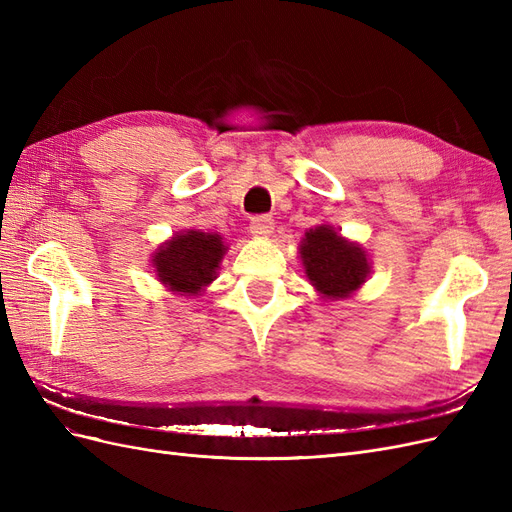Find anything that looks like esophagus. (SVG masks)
<instances>
[{"label":"esophagus","instance_id":"34e87169","mask_svg":"<svg viewBox=\"0 0 512 512\" xmlns=\"http://www.w3.org/2000/svg\"><path fill=\"white\" fill-rule=\"evenodd\" d=\"M273 228H275V224L269 215H256V218H252V222H250V232L254 237H269Z\"/></svg>","mask_w":512,"mask_h":512}]
</instances>
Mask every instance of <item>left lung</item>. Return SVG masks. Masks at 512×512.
<instances>
[{
	"mask_svg": "<svg viewBox=\"0 0 512 512\" xmlns=\"http://www.w3.org/2000/svg\"><path fill=\"white\" fill-rule=\"evenodd\" d=\"M301 260L309 284L327 299L350 297L365 284L371 269L363 247L344 239L327 224L305 232Z\"/></svg>",
	"mask_w": 512,
	"mask_h": 512,
	"instance_id": "left-lung-1",
	"label": "left lung"
}]
</instances>
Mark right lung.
<instances>
[{
  "mask_svg": "<svg viewBox=\"0 0 512 512\" xmlns=\"http://www.w3.org/2000/svg\"><path fill=\"white\" fill-rule=\"evenodd\" d=\"M228 247L218 232L185 230L162 243L151 256L158 280L177 294H198L218 277Z\"/></svg>",
  "mask_w": 512,
  "mask_h": 512,
  "instance_id": "right-lung-1",
  "label": "right lung"
}]
</instances>
